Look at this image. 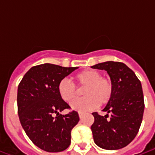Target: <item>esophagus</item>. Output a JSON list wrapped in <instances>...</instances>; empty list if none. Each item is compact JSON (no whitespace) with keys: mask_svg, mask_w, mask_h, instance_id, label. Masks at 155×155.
<instances>
[{"mask_svg":"<svg viewBox=\"0 0 155 155\" xmlns=\"http://www.w3.org/2000/svg\"><path fill=\"white\" fill-rule=\"evenodd\" d=\"M78 114H79V117H80V118H82V116L84 115V113H83V112H79Z\"/></svg>","mask_w":155,"mask_h":155,"instance_id":"1","label":"esophagus"}]
</instances>
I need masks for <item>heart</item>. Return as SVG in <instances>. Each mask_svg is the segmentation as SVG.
Segmentation results:
<instances>
[{"label":"heart","mask_w":155,"mask_h":155,"mask_svg":"<svg viewBox=\"0 0 155 155\" xmlns=\"http://www.w3.org/2000/svg\"><path fill=\"white\" fill-rule=\"evenodd\" d=\"M77 84L84 87L83 95L85 97L73 101L77 96L76 87L70 80L63 79L58 84V93L65 102L71 104L72 110L77 111H87L104 105L110 101L114 93V85L110 78L101 77V74L94 70L81 71L75 75Z\"/></svg>","instance_id":"1"}]
</instances>
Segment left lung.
I'll return each instance as SVG.
<instances>
[{
    "label": "left lung",
    "instance_id": "left-lung-1",
    "mask_svg": "<svg viewBox=\"0 0 155 155\" xmlns=\"http://www.w3.org/2000/svg\"><path fill=\"white\" fill-rule=\"evenodd\" d=\"M91 68L107 71L114 85L112 98L103 110L107 114L92 113L94 143L104 150H120L135 138L142 123L144 110L142 85L134 72L121 62L106 61Z\"/></svg>",
    "mask_w": 155,
    "mask_h": 155
}]
</instances>
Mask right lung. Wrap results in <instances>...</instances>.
<instances>
[{"label": "right lung", "instance_id": "obj_1", "mask_svg": "<svg viewBox=\"0 0 155 155\" xmlns=\"http://www.w3.org/2000/svg\"><path fill=\"white\" fill-rule=\"evenodd\" d=\"M76 69L49 63L35 65L18 85L17 107L22 128L34 144L46 152L66 150L71 130L80 120L76 111L61 114L70 106L58 93L60 81Z\"/></svg>", "mask_w": 155, "mask_h": 155}]
</instances>
